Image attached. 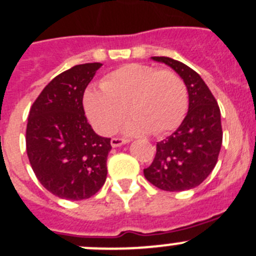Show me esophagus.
I'll return each instance as SVG.
<instances>
[{"mask_svg": "<svg viewBox=\"0 0 256 256\" xmlns=\"http://www.w3.org/2000/svg\"><path fill=\"white\" fill-rule=\"evenodd\" d=\"M126 142H128V139H122V138H114V139L111 140V145L114 148L121 146V145L126 144Z\"/></svg>", "mask_w": 256, "mask_h": 256, "instance_id": "obj_1", "label": "esophagus"}]
</instances>
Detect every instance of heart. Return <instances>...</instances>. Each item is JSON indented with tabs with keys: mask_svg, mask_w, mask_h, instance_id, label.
<instances>
[{
	"mask_svg": "<svg viewBox=\"0 0 256 256\" xmlns=\"http://www.w3.org/2000/svg\"><path fill=\"white\" fill-rule=\"evenodd\" d=\"M101 87L84 93L88 120L101 135L114 132L128 114L126 132L160 136L178 128L187 112V87L170 69L128 64L111 72Z\"/></svg>",
	"mask_w": 256,
	"mask_h": 256,
	"instance_id": "1",
	"label": "heart"
}]
</instances>
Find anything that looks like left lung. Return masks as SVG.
I'll list each match as a JSON object with an SVG mask.
<instances>
[{
    "mask_svg": "<svg viewBox=\"0 0 256 256\" xmlns=\"http://www.w3.org/2000/svg\"><path fill=\"white\" fill-rule=\"evenodd\" d=\"M176 72L190 97L187 116L178 128L156 144L145 178L159 190L180 192L197 187L214 170L222 145L221 112L216 98L197 72L168 56H152Z\"/></svg>",
    "mask_w": 256,
    "mask_h": 256,
    "instance_id": "1",
    "label": "left lung"
}]
</instances>
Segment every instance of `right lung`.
Segmentation results:
<instances>
[{
  "instance_id": "right-lung-1",
  "label": "right lung",
  "mask_w": 256,
  "mask_h": 256,
  "mask_svg": "<svg viewBox=\"0 0 256 256\" xmlns=\"http://www.w3.org/2000/svg\"><path fill=\"white\" fill-rule=\"evenodd\" d=\"M101 63H86L56 76L30 108L26 152L39 182L63 200H87L106 182L111 139L88 124L83 94Z\"/></svg>"
}]
</instances>
